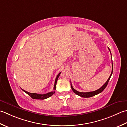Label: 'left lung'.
<instances>
[{
  "mask_svg": "<svg viewBox=\"0 0 127 127\" xmlns=\"http://www.w3.org/2000/svg\"><path fill=\"white\" fill-rule=\"evenodd\" d=\"M108 50H109L110 51V50L109 48H108ZM110 53H111V51H110ZM112 72H111V73L110 74V76L109 77V78H108V79H107V81H106V82L105 83L103 84L102 86L100 88V89H97L96 90H95V91H93V92H84H84H79L78 91H77V90H75L73 88V87H72V84H71V88H72V90H73V92L74 93H76L77 95H78V96L83 97H90L94 96H95V95H97L98 94H99V93H101L103 91V90L105 89V88L106 87L107 85L108 84V82H109V81H110V79L111 78V76H112V72H113V64H112Z\"/></svg>",
  "mask_w": 127,
  "mask_h": 127,
  "instance_id": "obj_1",
  "label": "left lung"
}]
</instances>
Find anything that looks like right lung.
Here are the masks:
<instances>
[{
    "label": "right lung",
    "instance_id": "1",
    "mask_svg": "<svg viewBox=\"0 0 127 127\" xmlns=\"http://www.w3.org/2000/svg\"><path fill=\"white\" fill-rule=\"evenodd\" d=\"M61 73H59L58 76H56V79H55V84H54V91L52 92H49L48 93H46V94H37V93H29L27 91H26V90H23V91H24L26 93H27V94L29 95V96L32 97V99H38V100H44V99H48V97H50L52 96V95L55 93V90L56 89V82L57 81H58V79L59 78V76H60V74Z\"/></svg>",
    "mask_w": 127,
    "mask_h": 127
}]
</instances>
